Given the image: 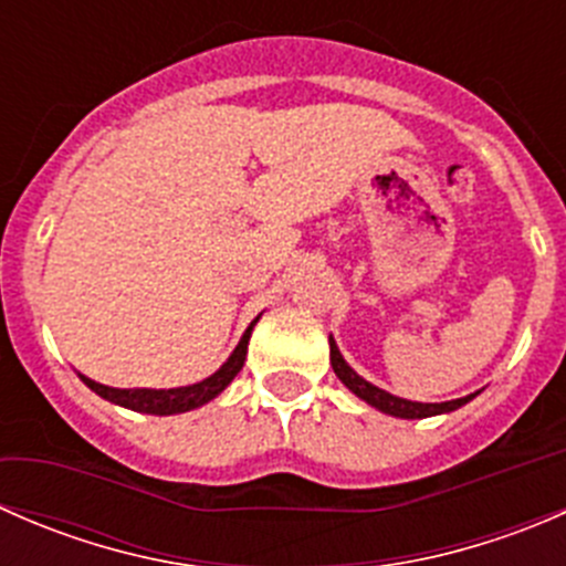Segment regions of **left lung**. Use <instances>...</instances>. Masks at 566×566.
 <instances>
[{
	"label": "left lung",
	"instance_id": "8db88e82",
	"mask_svg": "<svg viewBox=\"0 0 566 566\" xmlns=\"http://www.w3.org/2000/svg\"><path fill=\"white\" fill-rule=\"evenodd\" d=\"M328 342H331V367H334L336 378H339L353 394H356V397H361L364 402H369L373 408L384 410V413H389V416H399V419H427V416H438V413H449V410H458L460 405H465L468 399H473V394H468V397H460V399H452V402H410V399H399L389 391L378 389V386L367 384L364 378H358V375L347 367L345 358H342L336 342L334 339H328Z\"/></svg>",
	"mask_w": 566,
	"mask_h": 566
}]
</instances>
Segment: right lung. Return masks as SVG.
Wrapping results in <instances>:
<instances>
[{"instance_id": "add662e5", "label": "right lung", "mask_w": 566, "mask_h": 566, "mask_svg": "<svg viewBox=\"0 0 566 566\" xmlns=\"http://www.w3.org/2000/svg\"><path fill=\"white\" fill-rule=\"evenodd\" d=\"M254 323L249 325L247 334H243V339L238 342V347L232 350V356L227 358L224 367H221L219 373L210 375V378H205L202 384L182 386V389L156 391V389H112V386H101V384H95V380L84 378V375H82V380L95 394H101V397L108 399V402L123 405V408H130V410H139V413H153V416L186 413V410H193V408H199V405L210 402L216 394L224 391L227 386H230V380L241 373L243 361H247V347H249V336H251V328H254Z\"/></svg>"}]
</instances>
